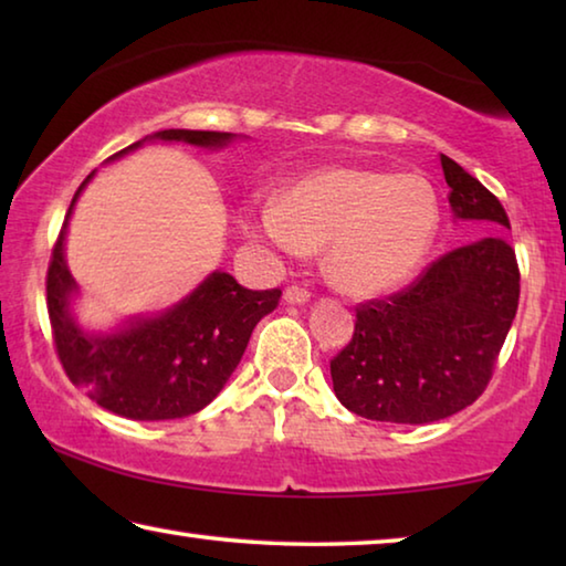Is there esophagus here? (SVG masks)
<instances>
[{
    "mask_svg": "<svg viewBox=\"0 0 566 566\" xmlns=\"http://www.w3.org/2000/svg\"><path fill=\"white\" fill-rule=\"evenodd\" d=\"M310 296H312L310 290H304V286H300V284H292L284 290L286 304H304V302H310Z\"/></svg>",
    "mask_w": 566,
    "mask_h": 566,
    "instance_id": "obj_1",
    "label": "esophagus"
}]
</instances>
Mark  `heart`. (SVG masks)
Returning <instances> with one entry per match:
<instances>
[{
    "label": "heart",
    "instance_id": "heart-1",
    "mask_svg": "<svg viewBox=\"0 0 566 566\" xmlns=\"http://www.w3.org/2000/svg\"><path fill=\"white\" fill-rule=\"evenodd\" d=\"M252 224L284 254L327 247L329 280L347 294L375 296L395 290L424 260L439 207L434 189L417 175L334 167L296 181Z\"/></svg>",
    "mask_w": 566,
    "mask_h": 566
}]
</instances>
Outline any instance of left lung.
<instances>
[{"label":"left lung","instance_id":"left-lung-1","mask_svg":"<svg viewBox=\"0 0 566 566\" xmlns=\"http://www.w3.org/2000/svg\"><path fill=\"white\" fill-rule=\"evenodd\" d=\"M442 169L454 217L484 237L439 256L407 290L357 306L352 339L329 367L334 395L364 419L429 424L472 405L520 306L502 202L447 155Z\"/></svg>","mask_w":566,"mask_h":566}]
</instances>
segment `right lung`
<instances>
[{
    "mask_svg": "<svg viewBox=\"0 0 566 566\" xmlns=\"http://www.w3.org/2000/svg\"><path fill=\"white\" fill-rule=\"evenodd\" d=\"M232 137L229 132L165 129L149 139L212 149ZM142 142L114 157L137 149ZM92 177L94 171L74 191L46 270V312L56 357L72 385L114 415L142 421L197 415L232 377L252 329L280 304L282 290L252 292L232 274L212 272L187 300L157 317L134 319L112 334L82 332L70 312L76 282L64 262V234L76 197Z\"/></svg>",
    "mask_w": 566,
    "mask_h": 566,
    "instance_id": "1",
    "label": "right lung"
}]
</instances>
